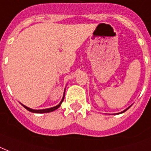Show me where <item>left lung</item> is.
<instances>
[{
  "label": "left lung",
  "instance_id": "1",
  "mask_svg": "<svg viewBox=\"0 0 151 151\" xmlns=\"http://www.w3.org/2000/svg\"><path fill=\"white\" fill-rule=\"evenodd\" d=\"M131 106H132V105H131V106H129V107H128V108H127V109H124V111H122V112H120V113H116V114H120V113H123L124 112H125V111H127V110H128V109L130 108Z\"/></svg>",
  "mask_w": 151,
  "mask_h": 151
}]
</instances>
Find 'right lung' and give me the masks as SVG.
Returning <instances> with one entry per match:
<instances>
[{"mask_svg":"<svg viewBox=\"0 0 151 151\" xmlns=\"http://www.w3.org/2000/svg\"><path fill=\"white\" fill-rule=\"evenodd\" d=\"M65 92H64V95H63V98L62 99H61V101H60V102L57 106H53V107H51V108H48V109H31L29 108V107H27V106H24V105H23V104L21 103V105L24 107V108L26 109H27L28 111H30V112H31V113H50V112H52V111L56 110V109H57L59 108L60 106V105H61V103L63 102V101H64V99H65Z\"/></svg>","mask_w":151,"mask_h":151,"instance_id":"obj_1","label":"right lung"}]
</instances>
